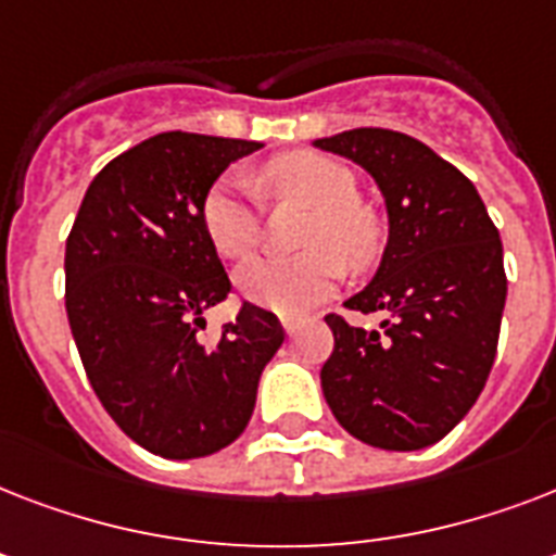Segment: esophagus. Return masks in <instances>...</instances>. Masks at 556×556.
I'll return each mask as SVG.
<instances>
[{
	"label": "esophagus",
	"mask_w": 556,
	"mask_h": 556,
	"mask_svg": "<svg viewBox=\"0 0 556 556\" xmlns=\"http://www.w3.org/2000/svg\"><path fill=\"white\" fill-rule=\"evenodd\" d=\"M279 323H282L286 334H294L296 326H300V317H294V314H279Z\"/></svg>",
	"instance_id": "esophagus-1"
}]
</instances>
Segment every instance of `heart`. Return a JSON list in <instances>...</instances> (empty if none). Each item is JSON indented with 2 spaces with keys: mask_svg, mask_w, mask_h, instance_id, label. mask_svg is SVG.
I'll return each mask as SVG.
<instances>
[{
  "mask_svg": "<svg viewBox=\"0 0 556 556\" xmlns=\"http://www.w3.org/2000/svg\"><path fill=\"white\" fill-rule=\"evenodd\" d=\"M260 185L277 199H296L314 207L303 233L305 253L294 260L248 262L236 274L244 300L270 312L296 314L331 294L343 274L366 270L380 253V227L357 199L352 169L308 150L282 152L260 173ZM201 227L213 251L225 260H244L260 242V201L242 178H222L201 199Z\"/></svg>",
  "mask_w": 556,
  "mask_h": 556,
  "instance_id": "heart-1",
  "label": "heart"
}]
</instances>
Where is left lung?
<instances>
[{"mask_svg":"<svg viewBox=\"0 0 556 556\" xmlns=\"http://www.w3.org/2000/svg\"><path fill=\"white\" fill-rule=\"evenodd\" d=\"M378 181L389 242L369 286L346 300L383 314L380 329L326 314L334 349L323 364L340 427L380 450H421L456 427L491 375L508 277L502 239L473 181L392 129H349L314 141Z\"/></svg>","mask_w":556,"mask_h":556,"instance_id":"obj_1","label":"left lung"}]
</instances>
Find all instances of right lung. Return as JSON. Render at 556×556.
<instances>
[{
    "label": "right lung",
    "mask_w": 556,
    "mask_h": 556,
    "mask_svg": "<svg viewBox=\"0 0 556 556\" xmlns=\"http://www.w3.org/2000/svg\"><path fill=\"white\" fill-rule=\"evenodd\" d=\"M262 143L161 132L109 161L65 242V312L83 369L121 430L164 458H201L244 432L260 375L286 340L242 303L216 343L201 314L230 294L201 199Z\"/></svg>",
    "instance_id": "obj_1"
}]
</instances>
